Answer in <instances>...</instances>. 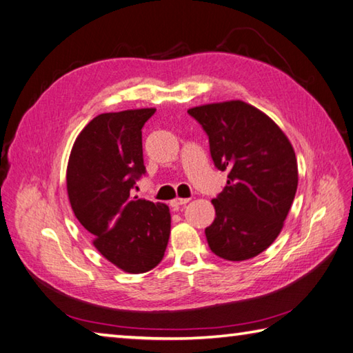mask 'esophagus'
Returning a JSON list of instances; mask_svg holds the SVG:
<instances>
[{
  "instance_id": "1",
  "label": "esophagus",
  "mask_w": 353,
  "mask_h": 353,
  "mask_svg": "<svg viewBox=\"0 0 353 353\" xmlns=\"http://www.w3.org/2000/svg\"><path fill=\"white\" fill-rule=\"evenodd\" d=\"M190 202V199H187V197H183V199H181V197H177V199H174V201H171V208L172 210H179L182 207V205H187Z\"/></svg>"
}]
</instances>
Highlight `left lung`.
<instances>
[{
	"instance_id": "1",
	"label": "left lung",
	"mask_w": 353,
	"mask_h": 353,
	"mask_svg": "<svg viewBox=\"0 0 353 353\" xmlns=\"http://www.w3.org/2000/svg\"><path fill=\"white\" fill-rule=\"evenodd\" d=\"M207 132L217 170H228L222 193L213 199L214 222L205 228L211 252L245 261L278 238L298 188L293 146L274 121L241 100L188 110Z\"/></svg>"
}]
</instances>
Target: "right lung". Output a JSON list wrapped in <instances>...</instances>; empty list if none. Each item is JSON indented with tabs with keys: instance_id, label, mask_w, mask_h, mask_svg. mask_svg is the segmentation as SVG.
I'll return each mask as SVG.
<instances>
[{
	"instance_id": "add662e5",
	"label": "right lung",
	"mask_w": 353,
	"mask_h": 353,
	"mask_svg": "<svg viewBox=\"0 0 353 353\" xmlns=\"http://www.w3.org/2000/svg\"><path fill=\"white\" fill-rule=\"evenodd\" d=\"M154 108L100 114L83 128L70 151V207L103 258L128 273L162 261L171 232L168 205L131 197L145 174L142 128Z\"/></svg>"
}]
</instances>
